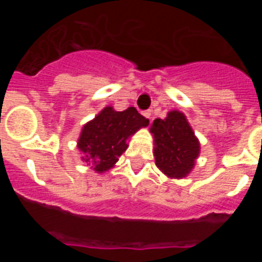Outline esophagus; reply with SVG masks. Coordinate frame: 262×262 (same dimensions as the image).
Returning a JSON list of instances; mask_svg holds the SVG:
<instances>
[{"label": "esophagus", "instance_id": "34e87169", "mask_svg": "<svg viewBox=\"0 0 262 262\" xmlns=\"http://www.w3.org/2000/svg\"><path fill=\"white\" fill-rule=\"evenodd\" d=\"M143 115H144V117L147 118V119L149 120V122H151V115H152V111H151V110L144 111V113H143Z\"/></svg>", "mask_w": 262, "mask_h": 262}]
</instances>
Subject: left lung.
Here are the masks:
<instances>
[{"label":"left lung","mask_w":262,"mask_h":262,"mask_svg":"<svg viewBox=\"0 0 262 262\" xmlns=\"http://www.w3.org/2000/svg\"><path fill=\"white\" fill-rule=\"evenodd\" d=\"M154 155L157 168L168 178L190 174L201 154V143L182 111L170 110L164 119L154 120Z\"/></svg>","instance_id":"1"}]
</instances>
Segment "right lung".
<instances>
[{
	"instance_id": "obj_1",
	"label": "right lung",
	"mask_w": 262,
	"mask_h": 262,
	"mask_svg": "<svg viewBox=\"0 0 262 262\" xmlns=\"http://www.w3.org/2000/svg\"><path fill=\"white\" fill-rule=\"evenodd\" d=\"M148 123L133 106L123 111L106 106L82 126L77 140L81 160L97 173L107 172L127 149L131 136Z\"/></svg>"
}]
</instances>
